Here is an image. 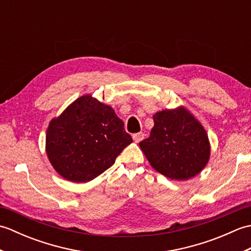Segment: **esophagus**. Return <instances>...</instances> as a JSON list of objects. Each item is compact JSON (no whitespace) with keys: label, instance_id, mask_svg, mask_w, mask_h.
I'll list each match as a JSON object with an SVG mask.
<instances>
[{"label":"esophagus","instance_id":"esophagus-1","mask_svg":"<svg viewBox=\"0 0 251 251\" xmlns=\"http://www.w3.org/2000/svg\"><path fill=\"white\" fill-rule=\"evenodd\" d=\"M143 138H145V134L143 132H138V134H135L134 136H132V139H134V141L136 143H139Z\"/></svg>","mask_w":251,"mask_h":251}]
</instances>
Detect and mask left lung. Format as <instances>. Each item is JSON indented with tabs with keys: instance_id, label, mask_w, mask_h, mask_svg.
Here are the masks:
<instances>
[{
	"instance_id": "1",
	"label": "left lung",
	"mask_w": 251,
	"mask_h": 251,
	"mask_svg": "<svg viewBox=\"0 0 251 251\" xmlns=\"http://www.w3.org/2000/svg\"><path fill=\"white\" fill-rule=\"evenodd\" d=\"M150 137L139 143L151 166L172 180L199 175L210 158V142L204 126L183 105L153 115Z\"/></svg>"
}]
</instances>
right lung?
I'll return each instance as SVG.
<instances>
[{"instance_id": "right-lung-1", "label": "right lung", "mask_w": 251, "mask_h": 251, "mask_svg": "<svg viewBox=\"0 0 251 251\" xmlns=\"http://www.w3.org/2000/svg\"><path fill=\"white\" fill-rule=\"evenodd\" d=\"M131 142L113 108L87 94L50 122L45 151L62 178L85 183L110 168Z\"/></svg>"}]
</instances>
